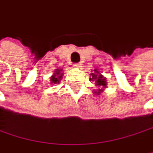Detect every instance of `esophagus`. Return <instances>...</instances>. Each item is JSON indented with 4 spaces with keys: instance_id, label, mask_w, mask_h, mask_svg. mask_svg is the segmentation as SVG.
Instances as JSON below:
<instances>
[{
    "instance_id": "esophagus-1",
    "label": "esophagus",
    "mask_w": 153,
    "mask_h": 153,
    "mask_svg": "<svg viewBox=\"0 0 153 153\" xmlns=\"http://www.w3.org/2000/svg\"><path fill=\"white\" fill-rule=\"evenodd\" d=\"M74 67L76 68H80L82 67V64L81 63H76V64H74Z\"/></svg>"
}]
</instances>
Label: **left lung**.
<instances>
[{
  "mask_svg": "<svg viewBox=\"0 0 153 153\" xmlns=\"http://www.w3.org/2000/svg\"><path fill=\"white\" fill-rule=\"evenodd\" d=\"M90 81L95 82V85H97V86L100 87L97 91H94V94L99 95L100 94H102L104 91V89L107 88V80H106V77H104L98 69H94V72L90 74Z\"/></svg>",
  "mask_w": 153,
  "mask_h": 153,
  "instance_id": "obj_1",
  "label": "left lung"
}]
</instances>
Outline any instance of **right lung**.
<instances>
[{"mask_svg": "<svg viewBox=\"0 0 153 153\" xmlns=\"http://www.w3.org/2000/svg\"><path fill=\"white\" fill-rule=\"evenodd\" d=\"M62 68H57L54 73L52 74V76H51V85H54V84H59L62 78L63 73H62Z\"/></svg>", "mask_w": 153, "mask_h": 153, "instance_id": "obj_1", "label": "right lung"}]
</instances>
